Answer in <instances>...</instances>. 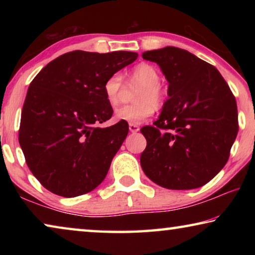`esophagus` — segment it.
Listing matches in <instances>:
<instances>
[{
  "label": "esophagus",
  "instance_id": "34e87169",
  "mask_svg": "<svg viewBox=\"0 0 255 255\" xmlns=\"http://www.w3.org/2000/svg\"><path fill=\"white\" fill-rule=\"evenodd\" d=\"M129 131L135 133L137 131H139V127H138L135 124H129Z\"/></svg>",
  "mask_w": 255,
  "mask_h": 255
}]
</instances>
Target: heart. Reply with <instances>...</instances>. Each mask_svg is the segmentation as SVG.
Masks as SVG:
<instances>
[{
  "instance_id": "b5f03b06",
  "label": "heart",
  "mask_w": 255,
  "mask_h": 255,
  "mask_svg": "<svg viewBox=\"0 0 255 255\" xmlns=\"http://www.w3.org/2000/svg\"><path fill=\"white\" fill-rule=\"evenodd\" d=\"M129 84L139 86L135 96L137 103L118 108L115 111V118L118 122L138 124L150 117L154 114L155 107L162 105L164 94L159 85L161 74L155 66L147 63H140L131 70ZM124 89V77L120 73H114L105 81L103 92L110 106L116 107L120 102Z\"/></svg>"
}]
</instances>
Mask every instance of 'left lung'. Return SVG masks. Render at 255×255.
<instances>
[{
    "label": "left lung",
    "instance_id": "8db88e82",
    "mask_svg": "<svg viewBox=\"0 0 255 255\" xmlns=\"http://www.w3.org/2000/svg\"><path fill=\"white\" fill-rule=\"evenodd\" d=\"M143 58L161 68L169 99L154 126L140 129L147 140L141 169L163 188L202 187L230 157L239 131L235 98L217 68L188 50L167 46Z\"/></svg>",
    "mask_w": 255,
    "mask_h": 255
}]
</instances>
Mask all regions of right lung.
<instances>
[{"label": "right lung", "mask_w": 255, "mask_h": 255, "mask_svg": "<svg viewBox=\"0 0 255 255\" xmlns=\"http://www.w3.org/2000/svg\"><path fill=\"white\" fill-rule=\"evenodd\" d=\"M137 57L132 51H70L47 64L30 83L19 143L30 171L50 192L77 197L105 180L128 124L99 127L114 112L103 84Z\"/></svg>", "instance_id": "right-lung-1"}]
</instances>
